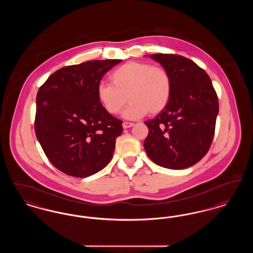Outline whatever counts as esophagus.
<instances>
[{"mask_svg": "<svg viewBox=\"0 0 253 253\" xmlns=\"http://www.w3.org/2000/svg\"><path fill=\"white\" fill-rule=\"evenodd\" d=\"M122 126H123V128L124 129H128V128H131V127H132L133 126V123H132V122H123L122 123Z\"/></svg>", "mask_w": 253, "mask_h": 253, "instance_id": "esophagus-1", "label": "esophagus"}]
</instances>
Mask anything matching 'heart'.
I'll return each instance as SVG.
<instances>
[{
  "label": "heart",
  "mask_w": 253,
  "mask_h": 253,
  "mask_svg": "<svg viewBox=\"0 0 253 253\" xmlns=\"http://www.w3.org/2000/svg\"><path fill=\"white\" fill-rule=\"evenodd\" d=\"M111 84L101 83L96 95L111 115H118L129 100L124 112L127 119H139L147 113L155 116L167 107L171 95V79L168 71L142 61H129L110 75Z\"/></svg>",
  "instance_id": "heart-1"
}]
</instances>
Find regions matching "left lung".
Here are the masks:
<instances>
[{
  "instance_id": "obj_1",
  "label": "left lung",
  "mask_w": 253,
  "mask_h": 253,
  "mask_svg": "<svg viewBox=\"0 0 253 253\" xmlns=\"http://www.w3.org/2000/svg\"><path fill=\"white\" fill-rule=\"evenodd\" d=\"M168 71L171 95L167 107L145 121L144 149L157 165L189 168L208 153L214 135L218 97L209 75L193 60L174 54L150 55Z\"/></svg>"
}]
</instances>
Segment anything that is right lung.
Masks as SVG:
<instances>
[{
  "label": "right lung",
  "mask_w": 253,
  "mask_h": 253,
  "mask_svg": "<svg viewBox=\"0 0 253 253\" xmlns=\"http://www.w3.org/2000/svg\"><path fill=\"white\" fill-rule=\"evenodd\" d=\"M121 60H90L53 73L37 94L35 132L49 161L60 171L87 177L107 166L122 121L99 102L96 90Z\"/></svg>",
  "instance_id": "add662e5"
}]
</instances>
